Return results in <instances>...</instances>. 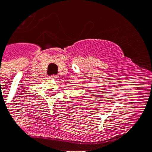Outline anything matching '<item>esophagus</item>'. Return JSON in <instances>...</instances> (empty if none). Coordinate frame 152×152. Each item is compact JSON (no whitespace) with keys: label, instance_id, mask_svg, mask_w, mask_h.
Instances as JSON below:
<instances>
[{"label":"esophagus","instance_id":"obj_1","mask_svg":"<svg viewBox=\"0 0 152 152\" xmlns=\"http://www.w3.org/2000/svg\"><path fill=\"white\" fill-rule=\"evenodd\" d=\"M50 78L52 79V80H56L58 78V76L57 75H52V76H50Z\"/></svg>","mask_w":152,"mask_h":152}]
</instances>
